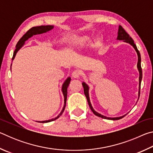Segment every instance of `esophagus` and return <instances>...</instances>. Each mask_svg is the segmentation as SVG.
<instances>
[{
    "label": "esophagus",
    "mask_w": 153,
    "mask_h": 153,
    "mask_svg": "<svg viewBox=\"0 0 153 153\" xmlns=\"http://www.w3.org/2000/svg\"><path fill=\"white\" fill-rule=\"evenodd\" d=\"M80 76H81V73H80V71L79 70H77V69H76V70H74L72 72V76H73L74 78H79Z\"/></svg>",
    "instance_id": "esophagus-1"
}]
</instances>
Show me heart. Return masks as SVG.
I'll use <instances>...</instances> for the list:
<instances>
[{
	"label": "heart",
	"mask_w": 153,
	"mask_h": 153,
	"mask_svg": "<svg viewBox=\"0 0 153 153\" xmlns=\"http://www.w3.org/2000/svg\"><path fill=\"white\" fill-rule=\"evenodd\" d=\"M89 38L88 36H75L69 38L67 40V45L69 48L76 49L81 48L88 42Z\"/></svg>",
	"instance_id": "b5f03b06"
}]
</instances>
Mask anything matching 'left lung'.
<instances>
[{
    "label": "left lung",
    "mask_w": 153,
    "mask_h": 153,
    "mask_svg": "<svg viewBox=\"0 0 153 153\" xmlns=\"http://www.w3.org/2000/svg\"><path fill=\"white\" fill-rule=\"evenodd\" d=\"M117 39L120 40H123L124 42L130 44L131 46H133V47L134 48V49H135L136 51L137 55H138V64H137V67H138V69L139 74H140V76H139V86H140V87H139V92H138V98H139L140 94V84H141V81H142V67H141L140 54V52L136 47V45L134 44V42L132 38L129 36L128 33L126 32V30H124L122 27V26H121V25L119 26L118 36H117ZM82 86H83V88H84V94H85V96H86V97L87 98L89 107L90 108V109H91V111H92L93 113H94L95 115H97V116H98V117H101L103 119H106V120H120V119H121V118H123V117H125L126 115L121 116V117H113V118L112 117H105V116H104V115H101V114L97 113V111H95L94 110V108H93V107H92V105L90 101V98H89V94H88V90H89L88 86V85L84 82L82 83Z\"/></svg>",
    "instance_id": "obj_1"
}]
</instances>
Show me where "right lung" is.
Listing matches in <instances>:
<instances>
[{"label": "right lung", "mask_w": 153, "mask_h": 153, "mask_svg": "<svg viewBox=\"0 0 153 153\" xmlns=\"http://www.w3.org/2000/svg\"><path fill=\"white\" fill-rule=\"evenodd\" d=\"M53 28V25H41V26H36V27H33L32 28L27 31V32L25 33V34L22 36V38H20V40L18 41L17 44L16 45V48L13 53V56L12 60H13L15 55H16V53H17V51L19 50V49L22 47L23 45H24V43L25 41H26L28 38H30V37H32L33 35H36V34H40V33H45L48 31L52 30ZM71 81V78L70 77H68L65 82L63 83V86H62V92H63V94L64 96V101H65V105L64 107L62 109L61 112L59 114V116L57 117H56L55 119H52V120H47V121H38L40 123H47V122H50V121H53L54 120H55L56 119H57L59 117V116H61L62 115V113H63V111L65 110V105H66V100H67V88L69 86V83H70Z\"/></svg>", "instance_id": "1"}]
</instances>
